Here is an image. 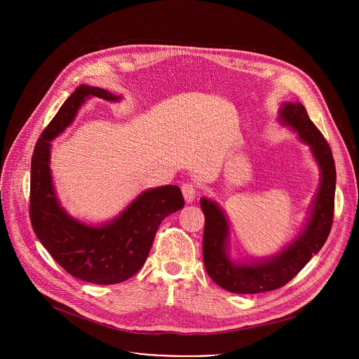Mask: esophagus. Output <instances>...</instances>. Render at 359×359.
Instances as JSON below:
<instances>
[{"instance_id": "obj_1", "label": "esophagus", "mask_w": 359, "mask_h": 359, "mask_svg": "<svg viewBox=\"0 0 359 359\" xmlns=\"http://www.w3.org/2000/svg\"><path fill=\"white\" fill-rule=\"evenodd\" d=\"M182 193H183V196H184V200H186L187 203H191V201H194V198H196L197 189H196V186H194L193 183H184V184L182 186Z\"/></svg>"}]
</instances>
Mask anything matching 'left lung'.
Wrapping results in <instances>:
<instances>
[{
  "label": "left lung",
  "instance_id": "1",
  "mask_svg": "<svg viewBox=\"0 0 359 359\" xmlns=\"http://www.w3.org/2000/svg\"><path fill=\"white\" fill-rule=\"evenodd\" d=\"M278 122L297 132L298 137L310 146L321 175L318 191L298 236L276 255L248 262H236L230 257V226L223 209L215 200L200 198L204 215V267L217 285L230 292L257 294L285 285L321 250L331 231L337 183L332 151L299 102L283 104Z\"/></svg>",
  "mask_w": 359,
  "mask_h": 359
}]
</instances>
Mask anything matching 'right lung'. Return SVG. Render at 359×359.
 Segmentation results:
<instances>
[{
  "mask_svg": "<svg viewBox=\"0 0 359 359\" xmlns=\"http://www.w3.org/2000/svg\"><path fill=\"white\" fill-rule=\"evenodd\" d=\"M119 102L122 96L102 88L79 85L43 129L31 161L29 216L32 229L53 259L71 276L92 284H118L144 264L155 234L169 215L184 206L177 186L142 191L111 222L90 226L69 216L57 197L50 176V140L75 119L86 99Z\"/></svg>",
  "mask_w": 359,
  "mask_h": 359,
  "instance_id": "1",
  "label": "right lung"
}]
</instances>
